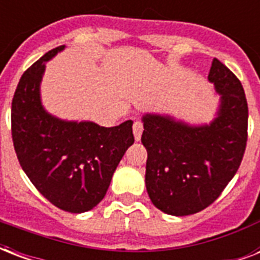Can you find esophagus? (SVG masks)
I'll list each match as a JSON object with an SVG mask.
<instances>
[{
    "instance_id": "34e87169",
    "label": "esophagus",
    "mask_w": 260,
    "mask_h": 260,
    "mask_svg": "<svg viewBox=\"0 0 260 260\" xmlns=\"http://www.w3.org/2000/svg\"><path fill=\"white\" fill-rule=\"evenodd\" d=\"M143 134V122L142 121H135L134 122V135H135V140L139 142L142 139Z\"/></svg>"
}]
</instances>
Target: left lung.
I'll list each match as a JSON object with an SVG mask.
<instances>
[{"label": "left lung", "instance_id": "obj_1", "mask_svg": "<svg viewBox=\"0 0 260 260\" xmlns=\"http://www.w3.org/2000/svg\"><path fill=\"white\" fill-rule=\"evenodd\" d=\"M208 78L221 95L218 116L210 125L189 126L154 114L143 117L147 191L167 214L187 216L213 204L244 156L248 105L242 83L216 58Z\"/></svg>", "mask_w": 260, "mask_h": 260}]
</instances>
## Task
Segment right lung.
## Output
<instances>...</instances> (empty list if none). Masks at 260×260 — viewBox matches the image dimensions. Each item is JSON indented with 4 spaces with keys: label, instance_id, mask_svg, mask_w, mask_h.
I'll return each instance as SVG.
<instances>
[{
    "label": "right lung",
    "instance_id": "right-lung-1",
    "mask_svg": "<svg viewBox=\"0 0 260 260\" xmlns=\"http://www.w3.org/2000/svg\"><path fill=\"white\" fill-rule=\"evenodd\" d=\"M63 47L48 51L21 75L12 100V139L35 187L59 209L82 213L105 197L116 167L135 142L134 122L105 128L62 121L43 109L39 86L46 62Z\"/></svg>",
    "mask_w": 260,
    "mask_h": 260
}]
</instances>
